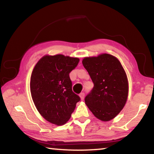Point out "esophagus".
I'll return each mask as SVG.
<instances>
[{"label": "esophagus", "mask_w": 154, "mask_h": 154, "mask_svg": "<svg viewBox=\"0 0 154 154\" xmlns=\"http://www.w3.org/2000/svg\"><path fill=\"white\" fill-rule=\"evenodd\" d=\"M79 96L81 97V100H83V99H84V97H85V93H83V92H82V93H81L79 94Z\"/></svg>", "instance_id": "esophagus-1"}]
</instances>
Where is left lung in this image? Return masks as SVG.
Returning <instances> with one entry per match:
<instances>
[{
    "label": "left lung",
    "instance_id": "obj_1",
    "mask_svg": "<svg viewBox=\"0 0 154 154\" xmlns=\"http://www.w3.org/2000/svg\"><path fill=\"white\" fill-rule=\"evenodd\" d=\"M82 63L94 85L85 97V104L96 118L110 121L127 102L128 85L125 70L116 57L108 54L86 57Z\"/></svg>",
    "mask_w": 154,
    "mask_h": 154
}]
</instances>
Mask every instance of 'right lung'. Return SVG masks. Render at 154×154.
Masks as SVG:
<instances>
[{
    "label": "right lung",
    "mask_w": 154,
    "mask_h": 154,
    "mask_svg": "<svg viewBox=\"0 0 154 154\" xmlns=\"http://www.w3.org/2000/svg\"><path fill=\"white\" fill-rule=\"evenodd\" d=\"M78 58L63 54L44 56L36 64L30 81L32 100L46 121L63 125L71 118L80 97L72 90L69 73L76 68Z\"/></svg>",
    "instance_id": "right-lung-1"
}]
</instances>
